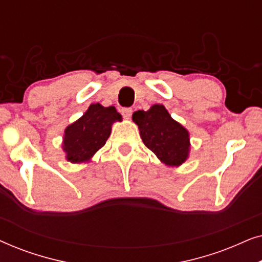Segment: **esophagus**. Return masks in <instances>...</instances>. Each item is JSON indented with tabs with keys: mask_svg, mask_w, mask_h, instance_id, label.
Instances as JSON below:
<instances>
[{
	"mask_svg": "<svg viewBox=\"0 0 262 262\" xmlns=\"http://www.w3.org/2000/svg\"><path fill=\"white\" fill-rule=\"evenodd\" d=\"M121 114L125 119H130V117L132 116V108H128V107H124V108L120 110Z\"/></svg>",
	"mask_w": 262,
	"mask_h": 262,
	"instance_id": "34e87169",
	"label": "esophagus"
}]
</instances>
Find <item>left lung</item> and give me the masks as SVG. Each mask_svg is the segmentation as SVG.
I'll list each match as a JSON object with an SVG mask.
<instances>
[{
    "instance_id": "1",
    "label": "left lung",
    "mask_w": 262,
    "mask_h": 262,
    "mask_svg": "<svg viewBox=\"0 0 262 262\" xmlns=\"http://www.w3.org/2000/svg\"><path fill=\"white\" fill-rule=\"evenodd\" d=\"M132 119L138 125L142 141L167 166H180L189 154V134L175 121L163 105L137 111Z\"/></svg>"
}]
</instances>
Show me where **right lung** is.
<instances>
[{"instance_id": "obj_1", "label": "right lung", "mask_w": 262, "mask_h": 262, "mask_svg": "<svg viewBox=\"0 0 262 262\" xmlns=\"http://www.w3.org/2000/svg\"><path fill=\"white\" fill-rule=\"evenodd\" d=\"M114 121H121L116 107L92 103L83 116L64 131L63 150L71 163L87 162L101 149L111 135Z\"/></svg>"}]
</instances>
